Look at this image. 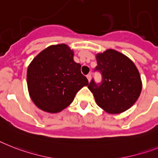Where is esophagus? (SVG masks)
<instances>
[{
    "label": "esophagus",
    "mask_w": 158,
    "mask_h": 158,
    "mask_svg": "<svg viewBox=\"0 0 158 158\" xmlns=\"http://www.w3.org/2000/svg\"><path fill=\"white\" fill-rule=\"evenodd\" d=\"M87 79H88V82H90L91 79H92V75H91V74H88V75H87Z\"/></svg>",
    "instance_id": "34e87169"
}]
</instances>
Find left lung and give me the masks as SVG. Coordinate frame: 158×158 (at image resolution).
Masks as SVG:
<instances>
[{"instance_id":"1","label":"left lung","mask_w":158,"mask_h":158,"mask_svg":"<svg viewBox=\"0 0 158 158\" xmlns=\"http://www.w3.org/2000/svg\"><path fill=\"white\" fill-rule=\"evenodd\" d=\"M95 70L101 74L102 80L94 79L88 84L96 102L109 114H120L135 103L142 89L139 73L133 61L114 49L97 53Z\"/></svg>"}]
</instances>
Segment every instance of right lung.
Masks as SVG:
<instances>
[{
  "label": "right lung",
  "mask_w": 158,
  "mask_h": 158,
  "mask_svg": "<svg viewBox=\"0 0 158 158\" xmlns=\"http://www.w3.org/2000/svg\"><path fill=\"white\" fill-rule=\"evenodd\" d=\"M74 52L65 44L51 45L40 52L27 68L29 95L35 105L48 113H58L72 103L88 80Z\"/></svg>",
  "instance_id": "1"
}]
</instances>
